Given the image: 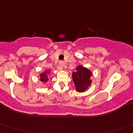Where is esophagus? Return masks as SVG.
Listing matches in <instances>:
<instances>
[{
  "label": "esophagus",
  "mask_w": 133,
  "mask_h": 133,
  "mask_svg": "<svg viewBox=\"0 0 133 133\" xmlns=\"http://www.w3.org/2000/svg\"><path fill=\"white\" fill-rule=\"evenodd\" d=\"M64 65H65V63H64L63 61L59 62V69H60V70H62L63 67H64Z\"/></svg>",
  "instance_id": "34e87169"
}]
</instances>
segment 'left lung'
Wrapping results in <instances>:
<instances>
[{
    "label": "left lung",
    "instance_id": "8db88e82",
    "mask_svg": "<svg viewBox=\"0 0 133 133\" xmlns=\"http://www.w3.org/2000/svg\"><path fill=\"white\" fill-rule=\"evenodd\" d=\"M92 72L85 67L79 65L75 68V71L72 73V79L74 82L75 90L78 92H84L92 84L91 77Z\"/></svg>",
    "mask_w": 133,
    "mask_h": 133
}]
</instances>
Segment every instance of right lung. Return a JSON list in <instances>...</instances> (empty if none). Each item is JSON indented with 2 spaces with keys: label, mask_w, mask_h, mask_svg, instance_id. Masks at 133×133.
<instances>
[{
  "label": "right lung",
  "mask_w": 133,
  "mask_h": 133,
  "mask_svg": "<svg viewBox=\"0 0 133 133\" xmlns=\"http://www.w3.org/2000/svg\"><path fill=\"white\" fill-rule=\"evenodd\" d=\"M51 73V71L50 69H47V70H45L43 72L41 73L39 75H38V77H39V79H40L41 81H42L43 83H45L46 82L48 81L49 80V78H48V75Z\"/></svg>",
  "instance_id": "right-lung-1"
}]
</instances>
